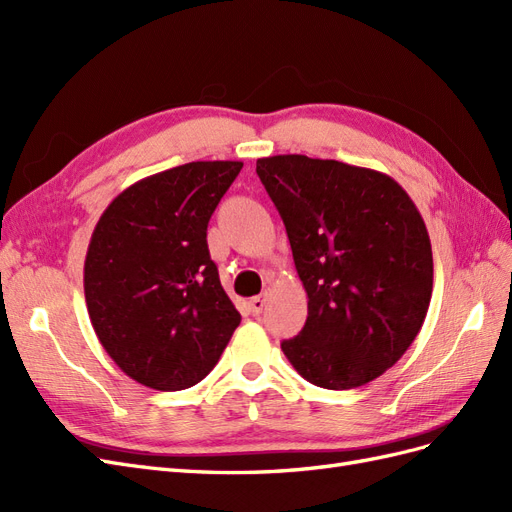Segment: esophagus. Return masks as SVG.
<instances>
[{
    "instance_id": "34e87169",
    "label": "esophagus",
    "mask_w": 512,
    "mask_h": 512,
    "mask_svg": "<svg viewBox=\"0 0 512 512\" xmlns=\"http://www.w3.org/2000/svg\"><path fill=\"white\" fill-rule=\"evenodd\" d=\"M265 303H267V297L265 294H258V297H254L252 301H250V309H252V314L254 316H258L262 309H265Z\"/></svg>"
}]
</instances>
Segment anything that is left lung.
Instances as JSON below:
<instances>
[{
	"label": "left lung",
	"mask_w": 512,
	"mask_h": 512,
	"mask_svg": "<svg viewBox=\"0 0 512 512\" xmlns=\"http://www.w3.org/2000/svg\"><path fill=\"white\" fill-rule=\"evenodd\" d=\"M256 173L280 211L307 292L301 333L282 350L331 391L393 367L421 331L433 256L412 198L389 175L337 160L273 156Z\"/></svg>",
	"instance_id": "8db88e82"
}]
</instances>
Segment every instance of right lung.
Wrapping results in <instances>:
<instances>
[{
  "instance_id": "obj_1",
  "label": "right lung",
  "mask_w": 512,
  "mask_h": 512,
  "mask_svg": "<svg viewBox=\"0 0 512 512\" xmlns=\"http://www.w3.org/2000/svg\"><path fill=\"white\" fill-rule=\"evenodd\" d=\"M243 162H190L106 207L85 258L94 331L123 374L156 391L198 384L241 316L209 256L207 226Z\"/></svg>"
}]
</instances>
